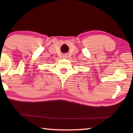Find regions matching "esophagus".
Listing matches in <instances>:
<instances>
[{
    "instance_id": "1",
    "label": "esophagus",
    "mask_w": 133,
    "mask_h": 133,
    "mask_svg": "<svg viewBox=\"0 0 133 133\" xmlns=\"http://www.w3.org/2000/svg\"><path fill=\"white\" fill-rule=\"evenodd\" d=\"M62 57L63 58H65V59H66V58H67V57H68V55H67V54H63Z\"/></svg>"
}]
</instances>
